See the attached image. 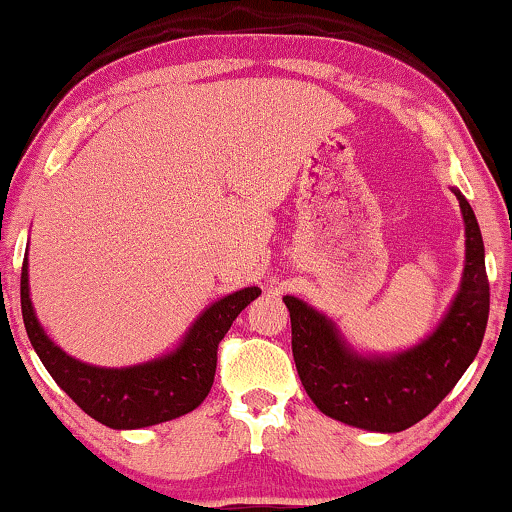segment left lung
<instances>
[{
    "label": "left lung",
    "instance_id": "8db88e82",
    "mask_svg": "<svg viewBox=\"0 0 512 512\" xmlns=\"http://www.w3.org/2000/svg\"><path fill=\"white\" fill-rule=\"evenodd\" d=\"M451 190L465 221L463 279L446 315L420 343L398 353H362L334 319L295 295H283L298 377L331 420L367 432H403L451 393L477 357L489 319L484 240L470 202L458 188Z\"/></svg>",
    "mask_w": 512,
    "mask_h": 512
}]
</instances>
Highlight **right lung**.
Listing matches in <instances>:
<instances>
[{
  "label": "right lung",
  "instance_id": "right-lung-1",
  "mask_svg": "<svg viewBox=\"0 0 512 512\" xmlns=\"http://www.w3.org/2000/svg\"><path fill=\"white\" fill-rule=\"evenodd\" d=\"M260 293L248 286L214 300L169 353L138 365L100 367L76 360L47 336L30 300L28 255L21 269L23 324L35 353L73 403L109 429H143L195 410L214 384L219 341Z\"/></svg>",
  "mask_w": 512,
  "mask_h": 512
}]
</instances>
